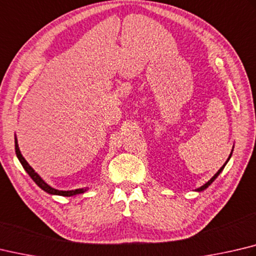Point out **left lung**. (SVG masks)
<instances>
[{"label": "left lung", "mask_w": 256, "mask_h": 256, "mask_svg": "<svg viewBox=\"0 0 256 256\" xmlns=\"http://www.w3.org/2000/svg\"><path fill=\"white\" fill-rule=\"evenodd\" d=\"M232 153H233V151H232ZM232 153H230V156H228V159H227V161H226V162H225V164H224V166H222V168H220V170H218V171H217V174H216L215 176H212V178L210 180H209V181H208V182H206L205 184H204V186H202V187H200V188H198V189H197V192H202V190H205L206 188H208V186H210V184H212V181H214V180H215V179L217 178V176H220V174L222 172V169H224V168H225V166H226V164H227V162H228V160L230 159V156H232Z\"/></svg>", "instance_id": "8db88e82"}]
</instances>
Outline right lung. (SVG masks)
Masks as SVG:
<instances>
[{"instance_id":"add662e5","label":"right lung","mask_w":256,"mask_h":256,"mask_svg":"<svg viewBox=\"0 0 256 256\" xmlns=\"http://www.w3.org/2000/svg\"><path fill=\"white\" fill-rule=\"evenodd\" d=\"M16 156L18 161L21 162V164L23 168H24V170L28 172V174H29L32 180L34 181V182L39 186V187L44 190L48 194H59V196H64V197H70V196H74V194H82L86 192V189H75V190H68V192H62V190H57L54 189L52 187H50V186L48 184H46L44 181L41 179V176L36 172V171L31 168L30 164H28V162L26 161L24 158L22 156L21 152H20V148H18V141H16Z\"/></svg>"}]
</instances>
